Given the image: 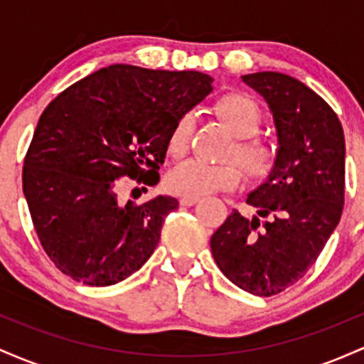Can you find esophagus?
Listing matches in <instances>:
<instances>
[{"label":"esophagus","instance_id":"34e87169","mask_svg":"<svg viewBox=\"0 0 364 364\" xmlns=\"http://www.w3.org/2000/svg\"><path fill=\"white\" fill-rule=\"evenodd\" d=\"M198 196H193V195H183L181 198H179V203H181V205H185V207H191V205H195L196 202H198Z\"/></svg>","mask_w":364,"mask_h":364}]
</instances>
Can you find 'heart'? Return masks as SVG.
<instances>
[{"label": "heart", "mask_w": 364, "mask_h": 364, "mask_svg": "<svg viewBox=\"0 0 364 364\" xmlns=\"http://www.w3.org/2000/svg\"><path fill=\"white\" fill-rule=\"evenodd\" d=\"M215 112L232 132L240 136L237 147L232 150L231 159H237L246 174L252 178H263L270 173L277 159V149L272 141L258 136L263 124V111L260 104L246 94L224 95L215 104ZM193 133V116H179L169 133L168 150L173 157L185 156L190 149ZM243 179V173L236 162L228 164H208V162L190 159L183 162L169 174L168 183L174 191L183 195L205 196L217 191L235 190Z\"/></svg>", "instance_id": "b5f03b06"}]
</instances>
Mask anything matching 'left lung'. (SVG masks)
Segmentation results:
<instances>
[{
	"label": "left lung",
	"mask_w": 364,
	"mask_h": 364,
	"mask_svg": "<svg viewBox=\"0 0 364 364\" xmlns=\"http://www.w3.org/2000/svg\"><path fill=\"white\" fill-rule=\"evenodd\" d=\"M274 114L279 152L269 179L210 237L220 272L255 296H274L303 279L344 208L346 141L332 107L303 82L279 72L245 75Z\"/></svg>",
	"instance_id": "obj_1"
}]
</instances>
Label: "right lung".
Listing matches in <instances>:
<instances>
[{
  "mask_svg": "<svg viewBox=\"0 0 364 364\" xmlns=\"http://www.w3.org/2000/svg\"><path fill=\"white\" fill-rule=\"evenodd\" d=\"M210 90L205 73L111 65L49 102L25 154L22 183L56 269L101 287L149 260L178 200L121 203L119 179L157 185L174 123Z\"/></svg>",
  "mask_w": 364,
  "mask_h": 364,
  "instance_id": "add662e5",
  "label": "right lung"
}]
</instances>
